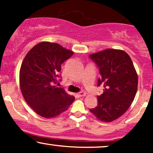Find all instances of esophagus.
Here are the masks:
<instances>
[{
    "instance_id": "1",
    "label": "esophagus",
    "mask_w": 153,
    "mask_h": 153,
    "mask_svg": "<svg viewBox=\"0 0 153 153\" xmlns=\"http://www.w3.org/2000/svg\"><path fill=\"white\" fill-rule=\"evenodd\" d=\"M85 96V93L82 92V91H81V92H79L76 94L77 98H80V97H82V96Z\"/></svg>"
}]
</instances>
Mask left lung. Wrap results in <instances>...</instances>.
Returning a JSON list of instances; mask_svg holds the SVG:
<instances>
[{"mask_svg":"<svg viewBox=\"0 0 153 153\" xmlns=\"http://www.w3.org/2000/svg\"><path fill=\"white\" fill-rule=\"evenodd\" d=\"M99 69L97 86L104 88L98 96V104L90 111L99 120L110 122L124 114L131 106L137 90L138 78L127 52L107 49L89 55Z\"/></svg>","mask_w":153,"mask_h":153,"instance_id":"left-lung-1","label":"left lung"}]
</instances>
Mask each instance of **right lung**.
<instances>
[{"label": "right lung", "instance_id": "obj_1", "mask_svg": "<svg viewBox=\"0 0 153 153\" xmlns=\"http://www.w3.org/2000/svg\"><path fill=\"white\" fill-rule=\"evenodd\" d=\"M73 54L59 44L43 42L24 57L19 74L21 90L26 103L41 117H57L74 101V96L54 85L60 77L62 64Z\"/></svg>", "mask_w": 153, "mask_h": 153}]
</instances>
